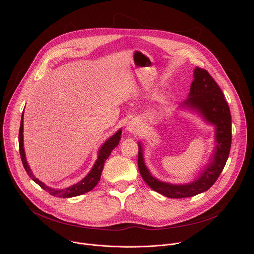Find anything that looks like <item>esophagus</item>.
<instances>
[{
    "instance_id": "34e87169",
    "label": "esophagus",
    "mask_w": 254,
    "mask_h": 254,
    "mask_svg": "<svg viewBox=\"0 0 254 254\" xmlns=\"http://www.w3.org/2000/svg\"><path fill=\"white\" fill-rule=\"evenodd\" d=\"M127 130L129 132H135L137 130V124L135 121H130L127 125Z\"/></svg>"
}]
</instances>
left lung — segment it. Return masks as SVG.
<instances>
[{
  "label": "left lung",
  "mask_w": 254,
  "mask_h": 254,
  "mask_svg": "<svg viewBox=\"0 0 254 254\" xmlns=\"http://www.w3.org/2000/svg\"><path fill=\"white\" fill-rule=\"evenodd\" d=\"M194 78L184 105L197 110L209 123L216 126V150L213 161L205 168L201 177L195 182L185 185L161 182L150 174L144 165L139 143L137 165L142 179L153 190L173 199L193 197L207 191L224 169L231 147V115L221 88L205 69L197 67Z\"/></svg>",
  "instance_id": "left-lung-1"
}]
</instances>
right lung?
I'll list each match as a JSON object with an SVG mask.
<instances>
[{"instance_id": "obj_1", "label": "right lung", "mask_w": 254, "mask_h": 254, "mask_svg": "<svg viewBox=\"0 0 254 254\" xmlns=\"http://www.w3.org/2000/svg\"><path fill=\"white\" fill-rule=\"evenodd\" d=\"M23 116L22 115V119H21V126H20V130H19V149H20V156H21V160L23 163V166L27 172V174L30 176V178H32V180L34 182L37 183L42 189H44L47 193H49L51 196L57 197V198H72V197H76L82 194H85L87 192H89L90 190H92L96 184L98 183V181L100 179V175L103 169V165L105 160L108 158V156L111 155L112 151L118 146L120 138H121V133L122 130L120 129L116 134H114L112 137L108 138L103 146L100 148L99 152H98V158L93 166V168L91 169V171L89 172V174L83 178L80 182H78L77 184H74L73 186H70L66 189H53L50 188L48 186H46L44 183H42L41 181H39L37 178H36L29 166L28 163L26 161V157H25V152H24V148H23Z\"/></svg>"}]
</instances>
